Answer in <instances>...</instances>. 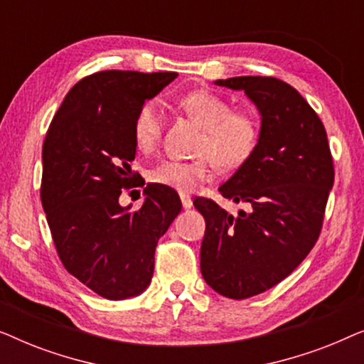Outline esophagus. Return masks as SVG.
<instances>
[{
  "mask_svg": "<svg viewBox=\"0 0 364 364\" xmlns=\"http://www.w3.org/2000/svg\"><path fill=\"white\" fill-rule=\"evenodd\" d=\"M181 200L183 208H191L192 207V197L187 196V193H181Z\"/></svg>",
  "mask_w": 364,
  "mask_h": 364,
  "instance_id": "1",
  "label": "esophagus"
}]
</instances>
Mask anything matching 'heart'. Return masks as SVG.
<instances>
[{"label": "heart", "mask_w": 364, "mask_h": 364, "mask_svg": "<svg viewBox=\"0 0 364 364\" xmlns=\"http://www.w3.org/2000/svg\"><path fill=\"white\" fill-rule=\"evenodd\" d=\"M181 106L200 124L203 134L197 146L196 161L166 159L149 171L157 186L188 193L210 181L213 166L220 171H235L252 157L258 142L257 119L247 111H232L225 97L210 91L187 94ZM134 142L142 152L157 147L162 134V107L157 101H146L139 107L132 126Z\"/></svg>", "instance_id": "heart-1"}]
</instances>
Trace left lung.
I'll return each mask as SVG.
<instances>
[{"instance_id":"obj_1","label":"left lung","mask_w":364,"mask_h":364,"mask_svg":"<svg viewBox=\"0 0 364 364\" xmlns=\"http://www.w3.org/2000/svg\"><path fill=\"white\" fill-rule=\"evenodd\" d=\"M215 84L245 91L262 116L252 157L218 188L228 200L247 203L248 212L233 217L210 198L193 200L205 218L203 280L220 295L243 300L275 287L310 253L335 168L325 126L290 84L262 76Z\"/></svg>"}]
</instances>
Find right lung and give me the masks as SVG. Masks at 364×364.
Returning <instances> with one entry per match:
<instances>
[{
    "label": "right lung",
    "mask_w": 364,
    "mask_h": 364,
    "mask_svg": "<svg viewBox=\"0 0 364 364\" xmlns=\"http://www.w3.org/2000/svg\"><path fill=\"white\" fill-rule=\"evenodd\" d=\"M177 73L101 71L64 97L43 144L41 202L66 270L107 300L141 295L151 283L154 253L182 203L151 183L139 210L119 203L136 187L132 126L139 107Z\"/></svg>",
    "instance_id": "add662e5"
}]
</instances>
